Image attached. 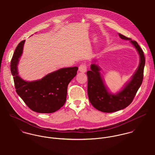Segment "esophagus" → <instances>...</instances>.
Masks as SVG:
<instances>
[{
  "instance_id": "1",
  "label": "esophagus",
  "mask_w": 155,
  "mask_h": 155,
  "mask_svg": "<svg viewBox=\"0 0 155 155\" xmlns=\"http://www.w3.org/2000/svg\"><path fill=\"white\" fill-rule=\"evenodd\" d=\"M87 68L86 66V64H81L79 67V70L81 71V72H82V73H85L87 71Z\"/></svg>"
}]
</instances>
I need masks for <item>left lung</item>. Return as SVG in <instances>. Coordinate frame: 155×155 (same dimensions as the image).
Instances as JSON below:
<instances>
[{
	"mask_svg": "<svg viewBox=\"0 0 155 155\" xmlns=\"http://www.w3.org/2000/svg\"><path fill=\"white\" fill-rule=\"evenodd\" d=\"M119 36L122 39L130 41L137 49L140 55V64L131 80L127 84L122 90L116 94L108 92L101 76L100 67L95 64L91 65V70L87 73L89 100L96 109L105 113L120 110L128 106L132 103L143 79L145 57L143 50L136 41H132L130 38L120 33Z\"/></svg>",
	"mask_w": 155,
	"mask_h": 155,
	"instance_id": "1",
	"label": "left lung"
}]
</instances>
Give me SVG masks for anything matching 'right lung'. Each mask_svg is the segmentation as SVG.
<instances>
[{
	"instance_id": "1",
	"label": "right lung",
	"mask_w": 155,
	"mask_h": 155,
	"mask_svg": "<svg viewBox=\"0 0 155 155\" xmlns=\"http://www.w3.org/2000/svg\"><path fill=\"white\" fill-rule=\"evenodd\" d=\"M25 40L19 43L11 61V71L18 95L31 110L51 113L59 110L66 101L67 87L76 75L78 67L60 68L32 82L22 79L17 65L21 56Z\"/></svg>"
}]
</instances>
